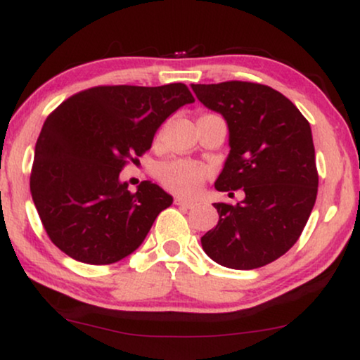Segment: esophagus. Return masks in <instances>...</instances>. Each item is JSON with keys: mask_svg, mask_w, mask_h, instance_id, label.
<instances>
[{"mask_svg": "<svg viewBox=\"0 0 360 360\" xmlns=\"http://www.w3.org/2000/svg\"><path fill=\"white\" fill-rule=\"evenodd\" d=\"M175 205L184 206V208H193L195 203H193V201H190V200H185V198H180V196H176Z\"/></svg>", "mask_w": 360, "mask_h": 360, "instance_id": "esophagus-1", "label": "esophagus"}]
</instances>
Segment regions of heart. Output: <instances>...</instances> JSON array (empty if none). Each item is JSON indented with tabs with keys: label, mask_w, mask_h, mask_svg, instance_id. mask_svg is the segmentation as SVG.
Wrapping results in <instances>:
<instances>
[{
	"label": "heart",
	"mask_w": 360,
	"mask_h": 360,
	"mask_svg": "<svg viewBox=\"0 0 360 360\" xmlns=\"http://www.w3.org/2000/svg\"><path fill=\"white\" fill-rule=\"evenodd\" d=\"M208 175L205 165L190 160H172L159 167V179L167 188L180 195H193Z\"/></svg>",
	"instance_id": "b5f03b06"
}]
</instances>
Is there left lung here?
I'll return each mask as SVG.
<instances>
[{
	"mask_svg": "<svg viewBox=\"0 0 360 360\" xmlns=\"http://www.w3.org/2000/svg\"><path fill=\"white\" fill-rule=\"evenodd\" d=\"M191 90L228 124L229 154L214 188L244 191L238 205L214 203L219 221L201 245L223 267H264L297 243L316 201L311 127L288 98L259 83L224 82Z\"/></svg>",
	"mask_w": 360,
	"mask_h": 360,
	"instance_id": "left-lung-1",
	"label": "left lung"
}]
</instances>
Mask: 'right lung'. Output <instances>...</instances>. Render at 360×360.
Masks as SVG:
<instances>
[{
	"mask_svg": "<svg viewBox=\"0 0 360 360\" xmlns=\"http://www.w3.org/2000/svg\"><path fill=\"white\" fill-rule=\"evenodd\" d=\"M184 83L95 86L63 101L44 122L31 174L32 201L49 238L68 257L106 265L144 243L172 195L120 179L139 162L167 117L193 103Z\"/></svg>",
	"mask_w": 360,
	"mask_h": 360,
	"instance_id": "obj_1",
	"label": "right lung"
}]
</instances>
